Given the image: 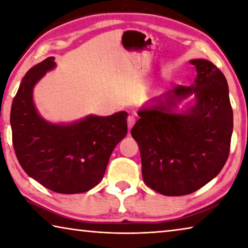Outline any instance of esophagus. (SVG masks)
<instances>
[{"label": "esophagus", "instance_id": "1", "mask_svg": "<svg viewBox=\"0 0 248 248\" xmlns=\"http://www.w3.org/2000/svg\"><path fill=\"white\" fill-rule=\"evenodd\" d=\"M136 120H137V117L134 115H130L128 117V129L131 130V128L133 127V124H136Z\"/></svg>", "mask_w": 248, "mask_h": 248}]
</instances>
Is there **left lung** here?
<instances>
[{
	"label": "left lung",
	"instance_id": "obj_1",
	"mask_svg": "<svg viewBox=\"0 0 248 248\" xmlns=\"http://www.w3.org/2000/svg\"><path fill=\"white\" fill-rule=\"evenodd\" d=\"M197 77L144 105L131 130L144 183L165 196L191 194L223 169L230 153L233 110L224 74L204 59L189 61ZM193 96L186 109L177 105Z\"/></svg>",
	"mask_w": 248,
	"mask_h": 248
}]
</instances>
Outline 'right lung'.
<instances>
[{
  "label": "right lung",
  "instance_id": "add662e5",
  "mask_svg": "<svg viewBox=\"0 0 248 248\" xmlns=\"http://www.w3.org/2000/svg\"><path fill=\"white\" fill-rule=\"evenodd\" d=\"M56 66L49 57L23 78L11 109L13 146L23 170L44 187L79 194L103 179L112 151L128 132V114L89 115L71 124L44 119L33 104V87Z\"/></svg>",
  "mask_w": 248,
  "mask_h": 248
}]
</instances>
